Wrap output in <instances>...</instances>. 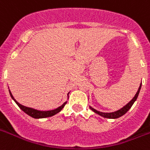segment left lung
<instances>
[{
  "mask_svg": "<svg viewBox=\"0 0 150 150\" xmlns=\"http://www.w3.org/2000/svg\"><path fill=\"white\" fill-rule=\"evenodd\" d=\"M141 84H142V83H141ZM141 84H140V86H139V89H138V90H137V93H136V95L134 96V97H133V98L132 99V100H131L130 101H129L127 105H126V106H124L122 108H121L120 110H119L115 111V112H100V111L96 110L93 109V107L90 106V110H92L93 112H96V114L100 115V116L104 117V118L117 119V118H119V117H122V116H123V115H124L125 113H126V112H127V111L131 108V106H133V104L134 103L135 101L137 100V97H138V96H139V91H140Z\"/></svg>",
  "mask_w": 150,
  "mask_h": 150,
  "instance_id": "1",
  "label": "left lung"
}]
</instances>
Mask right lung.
Returning a JSON list of instances; mask_svg holds the SVG:
<instances>
[{
	"label": "right lung",
	"mask_w": 150,
	"mask_h": 150,
	"mask_svg": "<svg viewBox=\"0 0 150 150\" xmlns=\"http://www.w3.org/2000/svg\"><path fill=\"white\" fill-rule=\"evenodd\" d=\"M9 93H10V95H11V98L14 100V102L17 103V106H19L20 108L22 110L25 112V113H27L28 115H29L30 117H33V118H35V119L46 118V117H52V116H54V115L58 113V112H60V111H61L62 109L64 108V106H65V105H66V103H67V102H65L64 104H62L61 106H59L58 108L55 109V110H53L40 111V110H35V109L30 108V107H27V106H23V105L20 104L19 103L17 102V100L13 98V95L11 94V91H10V90H9ZM68 94H69V93H68Z\"/></svg>",
	"instance_id": "1"
}]
</instances>
